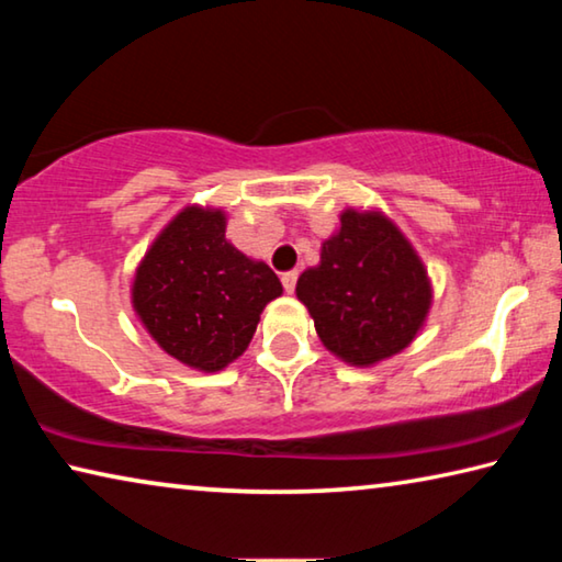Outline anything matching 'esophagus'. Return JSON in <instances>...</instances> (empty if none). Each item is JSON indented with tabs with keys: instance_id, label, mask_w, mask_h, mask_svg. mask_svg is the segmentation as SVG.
Here are the masks:
<instances>
[{
	"instance_id": "1",
	"label": "esophagus",
	"mask_w": 562,
	"mask_h": 562,
	"mask_svg": "<svg viewBox=\"0 0 562 562\" xmlns=\"http://www.w3.org/2000/svg\"><path fill=\"white\" fill-rule=\"evenodd\" d=\"M297 278H300L297 270H290V272L282 274V288H284V292H288V294L294 292V284H297Z\"/></svg>"
}]
</instances>
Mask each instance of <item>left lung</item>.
Masks as SVG:
<instances>
[{
	"label": "left lung",
	"instance_id": "obj_1",
	"mask_svg": "<svg viewBox=\"0 0 562 562\" xmlns=\"http://www.w3.org/2000/svg\"><path fill=\"white\" fill-rule=\"evenodd\" d=\"M297 300L322 345L349 367H374L412 345L434 288L408 237L379 207H345L319 265L297 280Z\"/></svg>",
	"mask_w": 562,
	"mask_h": 562
}]
</instances>
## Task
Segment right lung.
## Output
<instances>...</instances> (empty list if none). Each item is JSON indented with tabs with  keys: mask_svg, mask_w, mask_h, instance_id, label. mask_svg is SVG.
I'll list each match as a JSON object with an SVG mask.
<instances>
[{
	"mask_svg": "<svg viewBox=\"0 0 562 562\" xmlns=\"http://www.w3.org/2000/svg\"><path fill=\"white\" fill-rule=\"evenodd\" d=\"M215 205H186L156 235L131 284L133 312L150 339L198 372L213 374L243 355L262 310L282 294L262 260L225 237Z\"/></svg>",
	"mask_w": 562,
	"mask_h": 562,
	"instance_id": "add662e5",
	"label": "right lung"
}]
</instances>
